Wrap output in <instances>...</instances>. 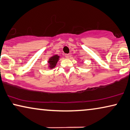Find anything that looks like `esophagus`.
Wrapping results in <instances>:
<instances>
[{"mask_svg": "<svg viewBox=\"0 0 130 130\" xmlns=\"http://www.w3.org/2000/svg\"><path fill=\"white\" fill-rule=\"evenodd\" d=\"M70 57V55L69 54H65V57L66 58H69Z\"/></svg>", "mask_w": 130, "mask_h": 130, "instance_id": "obj_1", "label": "esophagus"}]
</instances>
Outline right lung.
Instances as JSON below:
<instances>
[{
    "label": "right lung",
    "instance_id": "add662e5",
    "mask_svg": "<svg viewBox=\"0 0 130 130\" xmlns=\"http://www.w3.org/2000/svg\"><path fill=\"white\" fill-rule=\"evenodd\" d=\"M59 57L58 55H53V57H51L48 61V63L50 64V69H53L54 67H55V66H56V64L58 61V59H59Z\"/></svg>",
    "mask_w": 130,
    "mask_h": 130
}]
</instances>
